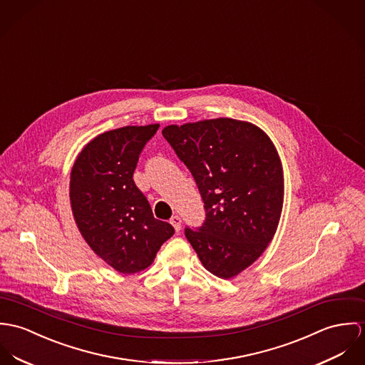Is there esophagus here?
I'll use <instances>...</instances> for the list:
<instances>
[{
  "instance_id": "1",
  "label": "esophagus",
  "mask_w": 365,
  "mask_h": 365,
  "mask_svg": "<svg viewBox=\"0 0 365 365\" xmlns=\"http://www.w3.org/2000/svg\"><path fill=\"white\" fill-rule=\"evenodd\" d=\"M170 224L173 225L175 231H176V232H179V231H180V228H182V218H180L179 215H173V217L170 218Z\"/></svg>"
}]
</instances>
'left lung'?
I'll use <instances>...</instances> for the list:
<instances>
[{"label": "left lung", "instance_id": "obj_1", "mask_svg": "<svg viewBox=\"0 0 365 365\" xmlns=\"http://www.w3.org/2000/svg\"><path fill=\"white\" fill-rule=\"evenodd\" d=\"M193 175L205 220L185 235L202 266L220 279L249 267L272 242L284 199L283 166L269 135L228 118L170 124L163 130Z\"/></svg>", "mask_w": 365, "mask_h": 365}]
</instances>
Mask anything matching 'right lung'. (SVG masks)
I'll use <instances>...</instances> for the list:
<instances>
[{
    "label": "right lung",
    "instance_id": "obj_1",
    "mask_svg": "<svg viewBox=\"0 0 365 365\" xmlns=\"http://www.w3.org/2000/svg\"><path fill=\"white\" fill-rule=\"evenodd\" d=\"M160 124L125 125L99 134L71 169L70 200L83 240L123 274L147 269L175 230L154 218L133 173Z\"/></svg>",
    "mask_w": 365,
    "mask_h": 365
}]
</instances>
